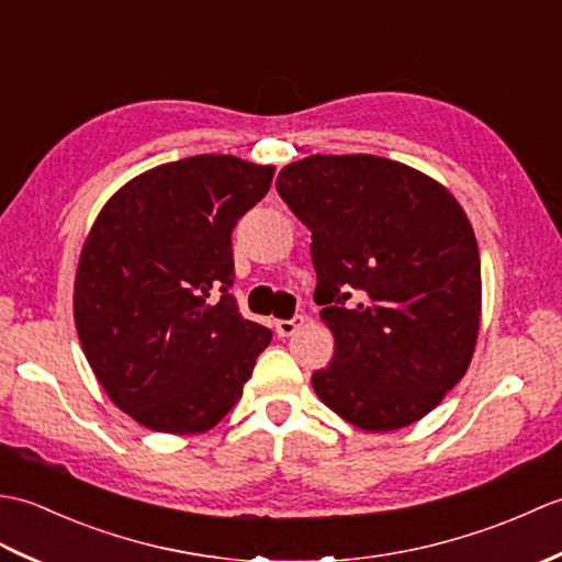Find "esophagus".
I'll use <instances>...</instances> for the list:
<instances>
[{
  "label": "esophagus",
  "mask_w": 562,
  "mask_h": 562,
  "mask_svg": "<svg viewBox=\"0 0 562 562\" xmlns=\"http://www.w3.org/2000/svg\"><path fill=\"white\" fill-rule=\"evenodd\" d=\"M302 326H304V316H294L290 321H274V333H278L280 338H290Z\"/></svg>",
  "instance_id": "esophagus-1"
}]
</instances>
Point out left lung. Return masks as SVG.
Listing matches in <instances>:
<instances>
[{
  "instance_id": "left-lung-1",
  "label": "left lung",
  "mask_w": 562,
  "mask_h": 562,
  "mask_svg": "<svg viewBox=\"0 0 562 562\" xmlns=\"http://www.w3.org/2000/svg\"><path fill=\"white\" fill-rule=\"evenodd\" d=\"M278 193L312 232L314 302L336 338L316 396L367 432L417 423L463 379L479 340L481 256L459 200L374 154L294 161Z\"/></svg>"
}]
</instances>
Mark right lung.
Segmentation results:
<instances>
[{
	"instance_id": "obj_1",
	"label": "right lung",
	"mask_w": 562,
	"mask_h": 562,
	"mask_svg": "<svg viewBox=\"0 0 562 562\" xmlns=\"http://www.w3.org/2000/svg\"><path fill=\"white\" fill-rule=\"evenodd\" d=\"M274 166L200 154L135 176L105 202L75 278L81 350L142 427L200 435L241 398L272 333L238 314L232 232Z\"/></svg>"
}]
</instances>
